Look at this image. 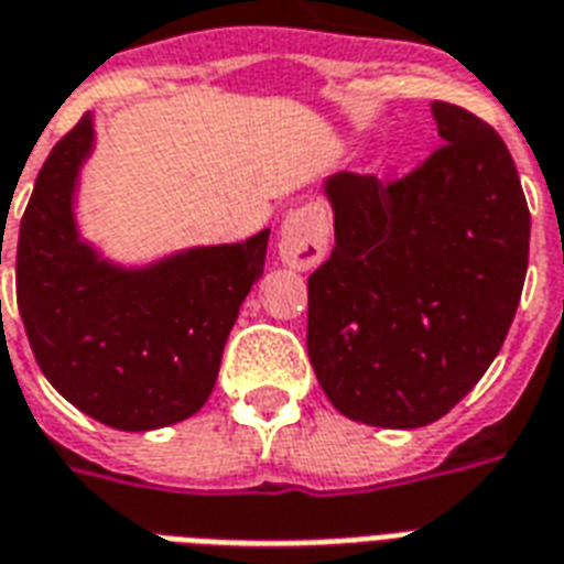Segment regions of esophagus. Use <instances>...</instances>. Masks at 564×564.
I'll list each match as a JSON object with an SVG mask.
<instances>
[{
  "mask_svg": "<svg viewBox=\"0 0 564 564\" xmlns=\"http://www.w3.org/2000/svg\"><path fill=\"white\" fill-rule=\"evenodd\" d=\"M328 232H332L328 208L323 203H307V206L290 212L283 220L278 253L290 269H314L328 253Z\"/></svg>",
  "mask_w": 564,
  "mask_h": 564,
  "instance_id": "34e87169",
  "label": "esophagus"
}]
</instances>
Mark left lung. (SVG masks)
Wrapping results in <instances>:
<instances>
[{"label": "left lung", "mask_w": 564, "mask_h": 564, "mask_svg": "<svg viewBox=\"0 0 564 564\" xmlns=\"http://www.w3.org/2000/svg\"><path fill=\"white\" fill-rule=\"evenodd\" d=\"M445 143L412 173L328 178L332 257L307 278V356L325 398L373 427L460 403L514 323L529 206L514 158L475 112L433 101Z\"/></svg>", "instance_id": "1"}]
</instances>
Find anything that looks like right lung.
Wrapping results in <instances>:
<instances>
[{"instance_id": "1", "label": "right lung", "mask_w": 564, "mask_h": 564, "mask_svg": "<svg viewBox=\"0 0 564 564\" xmlns=\"http://www.w3.org/2000/svg\"><path fill=\"white\" fill-rule=\"evenodd\" d=\"M89 149L83 116L37 173L17 239V307L62 398L116 431H154L191 419L212 394L229 328L265 265L269 229L152 269L107 265L77 239L70 215Z\"/></svg>"}]
</instances>
